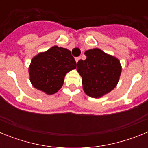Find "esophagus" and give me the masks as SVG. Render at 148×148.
<instances>
[{
	"mask_svg": "<svg viewBox=\"0 0 148 148\" xmlns=\"http://www.w3.org/2000/svg\"><path fill=\"white\" fill-rule=\"evenodd\" d=\"M80 59H81L80 57H77V58H75V61H76V63H78V61Z\"/></svg>",
	"mask_w": 148,
	"mask_h": 148,
	"instance_id": "obj_1",
	"label": "esophagus"
}]
</instances>
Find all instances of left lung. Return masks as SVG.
<instances>
[{
	"instance_id": "obj_1",
	"label": "left lung",
	"mask_w": 148,
	"mask_h": 148,
	"mask_svg": "<svg viewBox=\"0 0 148 148\" xmlns=\"http://www.w3.org/2000/svg\"><path fill=\"white\" fill-rule=\"evenodd\" d=\"M84 54L87 58L77 64L84 91L90 97L100 98L117 85L121 73L120 61L98 48L87 50Z\"/></svg>"
}]
</instances>
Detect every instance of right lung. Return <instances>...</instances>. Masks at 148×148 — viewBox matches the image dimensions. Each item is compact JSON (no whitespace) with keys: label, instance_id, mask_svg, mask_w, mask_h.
Returning <instances> with one entry per match:
<instances>
[{"label":"right lung","instance_id":"right-lung-1","mask_svg":"<svg viewBox=\"0 0 148 148\" xmlns=\"http://www.w3.org/2000/svg\"><path fill=\"white\" fill-rule=\"evenodd\" d=\"M75 68L70 51L54 46L32 58L29 67L30 82L35 88L52 95L61 88L66 73Z\"/></svg>","mask_w":148,"mask_h":148}]
</instances>
